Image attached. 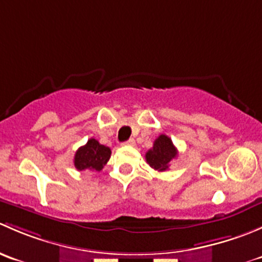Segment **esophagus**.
Masks as SVG:
<instances>
[{"mask_svg":"<svg viewBox=\"0 0 262 262\" xmlns=\"http://www.w3.org/2000/svg\"><path fill=\"white\" fill-rule=\"evenodd\" d=\"M124 146H129V147H132V146H134V144H136V141H134L133 138L132 139H128V141L126 142H124Z\"/></svg>","mask_w":262,"mask_h":262,"instance_id":"1","label":"esophagus"}]
</instances>
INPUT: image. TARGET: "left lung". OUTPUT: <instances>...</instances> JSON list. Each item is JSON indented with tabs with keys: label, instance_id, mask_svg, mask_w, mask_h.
Wrapping results in <instances>:
<instances>
[{
	"label": "left lung",
	"instance_id": "8db88e82",
	"mask_svg": "<svg viewBox=\"0 0 262 262\" xmlns=\"http://www.w3.org/2000/svg\"><path fill=\"white\" fill-rule=\"evenodd\" d=\"M176 157H178V149L173 146L171 138H168L166 134H161L153 142V147L146 153L148 165L160 172L168 170L170 163Z\"/></svg>",
	"mask_w": 262,
	"mask_h": 262
}]
</instances>
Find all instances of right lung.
<instances>
[{"instance_id":"obj_1","label":"right lung","mask_w":262,"mask_h":262,"mask_svg":"<svg viewBox=\"0 0 262 262\" xmlns=\"http://www.w3.org/2000/svg\"><path fill=\"white\" fill-rule=\"evenodd\" d=\"M112 156L109 147L100 144L99 141L91 138L84 146L80 147L75 155V167L78 171H101Z\"/></svg>"}]
</instances>
